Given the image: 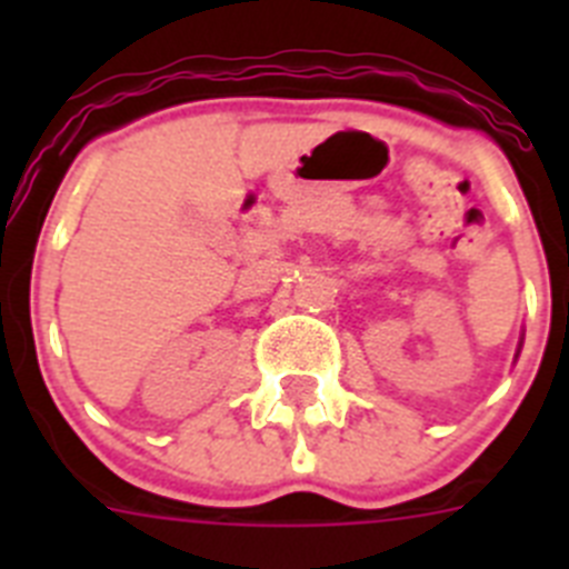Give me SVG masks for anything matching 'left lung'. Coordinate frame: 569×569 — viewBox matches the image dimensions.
Segmentation results:
<instances>
[{
    "label": "left lung",
    "mask_w": 569,
    "mask_h": 569,
    "mask_svg": "<svg viewBox=\"0 0 569 569\" xmlns=\"http://www.w3.org/2000/svg\"><path fill=\"white\" fill-rule=\"evenodd\" d=\"M519 353H521V341H519ZM519 353H516V359H519Z\"/></svg>",
    "instance_id": "obj_1"
}]
</instances>
